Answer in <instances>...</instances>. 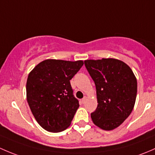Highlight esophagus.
I'll return each mask as SVG.
<instances>
[{
    "instance_id": "obj_1",
    "label": "esophagus",
    "mask_w": 155,
    "mask_h": 155,
    "mask_svg": "<svg viewBox=\"0 0 155 155\" xmlns=\"http://www.w3.org/2000/svg\"><path fill=\"white\" fill-rule=\"evenodd\" d=\"M87 96H84V98H82V100H81V101H82L83 104H84L86 102V101H87Z\"/></svg>"
}]
</instances>
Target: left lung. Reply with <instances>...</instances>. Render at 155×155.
<instances>
[{"label": "left lung", "instance_id": "1", "mask_svg": "<svg viewBox=\"0 0 155 155\" xmlns=\"http://www.w3.org/2000/svg\"><path fill=\"white\" fill-rule=\"evenodd\" d=\"M84 65L95 82L98 106L93 123L105 130L119 127L130 116L137 98V82L131 68L113 58L87 60Z\"/></svg>", "mask_w": 155, "mask_h": 155}]
</instances>
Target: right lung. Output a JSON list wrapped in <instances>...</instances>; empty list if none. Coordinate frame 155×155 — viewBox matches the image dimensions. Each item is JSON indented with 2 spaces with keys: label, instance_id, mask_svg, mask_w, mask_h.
<instances>
[{
  "label": "right lung",
  "instance_id": "obj_1",
  "mask_svg": "<svg viewBox=\"0 0 155 155\" xmlns=\"http://www.w3.org/2000/svg\"><path fill=\"white\" fill-rule=\"evenodd\" d=\"M83 65L82 60H45L30 72L27 100L33 116L45 130L57 133L71 125L79 101L73 95L70 80Z\"/></svg>",
  "mask_w": 155,
  "mask_h": 155
}]
</instances>
